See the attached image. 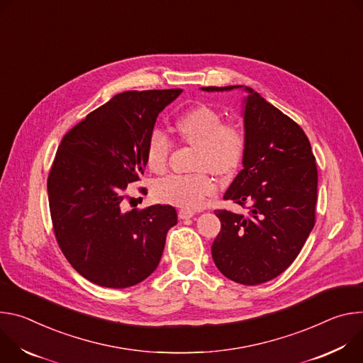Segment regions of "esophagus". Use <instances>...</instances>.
<instances>
[{
    "label": "esophagus",
    "instance_id": "obj_1",
    "mask_svg": "<svg viewBox=\"0 0 363 363\" xmlns=\"http://www.w3.org/2000/svg\"><path fill=\"white\" fill-rule=\"evenodd\" d=\"M196 215V212L194 211H190V209H180L179 211V218L180 219H190V218H193Z\"/></svg>",
    "mask_w": 363,
    "mask_h": 363
}]
</instances>
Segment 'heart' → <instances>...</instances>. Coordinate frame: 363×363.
<instances>
[{"label":"heart","instance_id":"heart-1","mask_svg":"<svg viewBox=\"0 0 363 363\" xmlns=\"http://www.w3.org/2000/svg\"><path fill=\"white\" fill-rule=\"evenodd\" d=\"M177 130L183 141L196 145L194 174H170L155 182L152 191L160 202L180 208L196 209L202 206L216 191V183L209 170L219 176L233 174L245 154V134L235 123H223L218 111L199 105L177 121ZM173 147L172 138L158 127L150 131L145 160L147 166L160 173L167 167Z\"/></svg>","mask_w":363,"mask_h":363}]
</instances>
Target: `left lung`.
<instances>
[{
    "label": "left lung",
    "mask_w": 363,
    "mask_h": 363,
    "mask_svg": "<svg viewBox=\"0 0 363 363\" xmlns=\"http://www.w3.org/2000/svg\"><path fill=\"white\" fill-rule=\"evenodd\" d=\"M244 89L245 154L223 199L248 215L215 211L220 232L212 245L218 269L235 283L257 286L286 271L315 222L317 167L301 127L248 86H208L206 92Z\"/></svg>",
    "instance_id": "1"
}]
</instances>
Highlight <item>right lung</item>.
<instances>
[{
	"label": "right lung",
	"instance_id": "add662e5",
	"mask_svg": "<svg viewBox=\"0 0 363 363\" xmlns=\"http://www.w3.org/2000/svg\"><path fill=\"white\" fill-rule=\"evenodd\" d=\"M183 91H127L86 115L62 140L48 191L57 244L91 283L133 287L157 268L177 223L169 205L125 211L130 183L147 166L145 147L158 113Z\"/></svg>",
	"mask_w": 363,
	"mask_h": 363
}]
</instances>
